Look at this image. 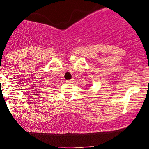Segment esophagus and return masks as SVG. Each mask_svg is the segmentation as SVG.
Instances as JSON below:
<instances>
[{"mask_svg":"<svg viewBox=\"0 0 149 149\" xmlns=\"http://www.w3.org/2000/svg\"><path fill=\"white\" fill-rule=\"evenodd\" d=\"M66 82H67V83H73V79H71V80H68Z\"/></svg>","mask_w":149,"mask_h":149,"instance_id":"obj_1","label":"esophagus"}]
</instances>
